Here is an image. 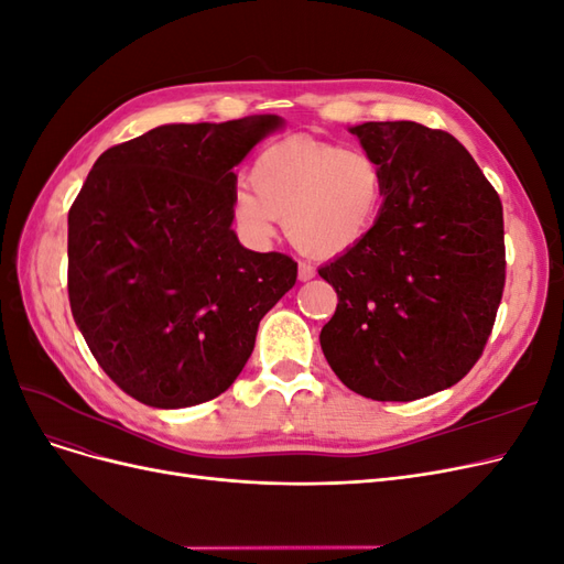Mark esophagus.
<instances>
[{
  "label": "esophagus",
  "mask_w": 564,
  "mask_h": 564,
  "mask_svg": "<svg viewBox=\"0 0 564 564\" xmlns=\"http://www.w3.org/2000/svg\"><path fill=\"white\" fill-rule=\"evenodd\" d=\"M315 275H317L315 265H311V263H299V280H301V282H308V280H313Z\"/></svg>",
  "instance_id": "obj_1"
}]
</instances>
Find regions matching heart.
<instances>
[{
  "label": "heart",
  "instance_id": "heart-1",
  "mask_svg": "<svg viewBox=\"0 0 564 564\" xmlns=\"http://www.w3.org/2000/svg\"><path fill=\"white\" fill-rule=\"evenodd\" d=\"M251 187H237L230 216L249 247L263 249L280 218L299 249L336 256L362 242L381 207V169L367 150L315 139L268 145L251 166Z\"/></svg>",
  "mask_w": 564,
  "mask_h": 564
}]
</instances>
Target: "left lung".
Listing matches in <instances>:
<instances>
[{"mask_svg":"<svg viewBox=\"0 0 564 564\" xmlns=\"http://www.w3.org/2000/svg\"><path fill=\"white\" fill-rule=\"evenodd\" d=\"M381 169L362 242L317 272L338 294L319 346L336 377L379 402L458 383L482 355L503 282V209L454 135L416 122L348 129Z\"/></svg>","mask_w":564,"mask_h":564,"instance_id":"1","label":"left lung"}]
</instances>
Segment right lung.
<instances>
[{
    "instance_id": "add662e5",
    "label": "right lung",
    "mask_w": 564,
    "mask_h": 564,
    "mask_svg": "<svg viewBox=\"0 0 564 564\" xmlns=\"http://www.w3.org/2000/svg\"><path fill=\"white\" fill-rule=\"evenodd\" d=\"M278 115L162 124L106 150L67 214L77 327L131 398L183 409L240 377L263 315L296 284L284 253L240 245L235 166Z\"/></svg>"
}]
</instances>
